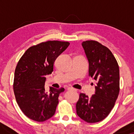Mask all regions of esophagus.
Here are the masks:
<instances>
[{
	"instance_id": "obj_1",
	"label": "esophagus",
	"mask_w": 134,
	"mask_h": 134,
	"mask_svg": "<svg viewBox=\"0 0 134 134\" xmlns=\"http://www.w3.org/2000/svg\"><path fill=\"white\" fill-rule=\"evenodd\" d=\"M67 90H69V91H77V90L76 89L74 88V87H68V89Z\"/></svg>"
}]
</instances>
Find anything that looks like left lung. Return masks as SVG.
<instances>
[{
	"label": "left lung",
	"mask_w": 134,
	"mask_h": 134,
	"mask_svg": "<svg viewBox=\"0 0 134 134\" xmlns=\"http://www.w3.org/2000/svg\"><path fill=\"white\" fill-rule=\"evenodd\" d=\"M89 61V76L98 82L94 94L80 93L77 114L87 123L103 120L110 114L120 91L119 66L111 52L98 41H83Z\"/></svg>",
	"instance_id": "obj_1"
}]
</instances>
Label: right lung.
<instances>
[{
    "instance_id": "right-lung-1",
    "label": "right lung",
    "mask_w": 134,
    "mask_h": 134,
    "mask_svg": "<svg viewBox=\"0 0 134 134\" xmlns=\"http://www.w3.org/2000/svg\"><path fill=\"white\" fill-rule=\"evenodd\" d=\"M67 41H48L29 48L15 69L13 89L17 103L27 118L42 122L53 116L64 88H44L46 75L53 71L56 58L66 50Z\"/></svg>"
}]
</instances>
